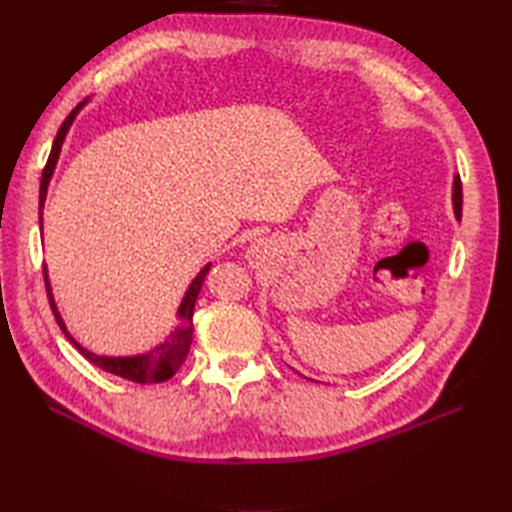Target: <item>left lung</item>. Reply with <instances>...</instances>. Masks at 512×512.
Wrapping results in <instances>:
<instances>
[{"mask_svg":"<svg viewBox=\"0 0 512 512\" xmlns=\"http://www.w3.org/2000/svg\"><path fill=\"white\" fill-rule=\"evenodd\" d=\"M453 206H455V215H458V220L462 217V182L460 178L453 180Z\"/></svg>","mask_w":512,"mask_h":512,"instance_id":"8db88e82","label":"left lung"}]
</instances>
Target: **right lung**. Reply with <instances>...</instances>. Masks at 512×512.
Returning <instances> with one entry per match:
<instances>
[{
    "mask_svg": "<svg viewBox=\"0 0 512 512\" xmlns=\"http://www.w3.org/2000/svg\"><path fill=\"white\" fill-rule=\"evenodd\" d=\"M79 103L74 107V110L65 116V121L61 123L59 132H57V138H54L52 143V149H50V156H48V162L46 167H43V173H41V187H39V222H41V206L43 202H46V191H48V182H50V176L54 171V165H57V158H59V151H61V145H63V138L65 134H68V129L74 121L76 112L81 110ZM209 266H204L198 277H195L191 281V286L187 290V295H184L182 303H180V310H178V319H180V325L176 328V332H173L169 339L165 343H160L158 347H154V350L147 352V354H140V356H127V358H110V356H96L88 350H83V347L76 343L70 332L65 330V325L59 317L57 312V306H54V299H52V292H50V284H48V273H46V266H43V281H46V290H48V301H50V308H52V314L54 319H57L59 328L63 330V334L68 336V341L79 350L85 358H88L90 363H94L96 367L105 369V372H110L114 376H121V378H127L132 380V383H143V385H149V383H162V380H169L173 374L178 372L180 365L184 363V358H187L189 354V347H191V336H193V308H195V299H198V292L204 284V277L206 273H209Z\"/></svg>",
    "mask_w": 512,
    "mask_h": 512,
    "instance_id": "1",
    "label": "right lung"
}]
</instances>
